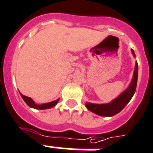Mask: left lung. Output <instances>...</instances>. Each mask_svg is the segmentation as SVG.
I'll return each instance as SVG.
<instances>
[{"instance_id":"left-lung-1","label":"left lung","mask_w":153,"mask_h":153,"mask_svg":"<svg viewBox=\"0 0 153 153\" xmlns=\"http://www.w3.org/2000/svg\"><path fill=\"white\" fill-rule=\"evenodd\" d=\"M131 51L134 58H136V54L132 49L131 50ZM137 79H138V64H137V62H136L133 76H132L131 82L120 95H119L115 99L108 103L100 104V103H92V102H87L85 103L86 108L90 111L95 113L98 115H100V116L111 117V116L118 114L125 108L126 105L130 102L131 98L133 97L136 89Z\"/></svg>"}]
</instances>
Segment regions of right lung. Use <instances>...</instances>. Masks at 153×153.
I'll use <instances>...</instances> for the list:
<instances>
[{
    "label": "right lung",
    "mask_w": 153,
    "mask_h": 153,
    "mask_svg": "<svg viewBox=\"0 0 153 153\" xmlns=\"http://www.w3.org/2000/svg\"><path fill=\"white\" fill-rule=\"evenodd\" d=\"M20 95L22 96V98L23 99V100L25 101V102L26 104L30 107V108H34V109H38V110H45V109H50V108H52L53 107H55L57 103L59 101V99L54 100V101H52V102H45V103H42V104H37L36 102L33 101V100L30 97H27V96H25L23 95L22 93H20Z\"/></svg>",
    "instance_id": "right-lung-1"
}]
</instances>
